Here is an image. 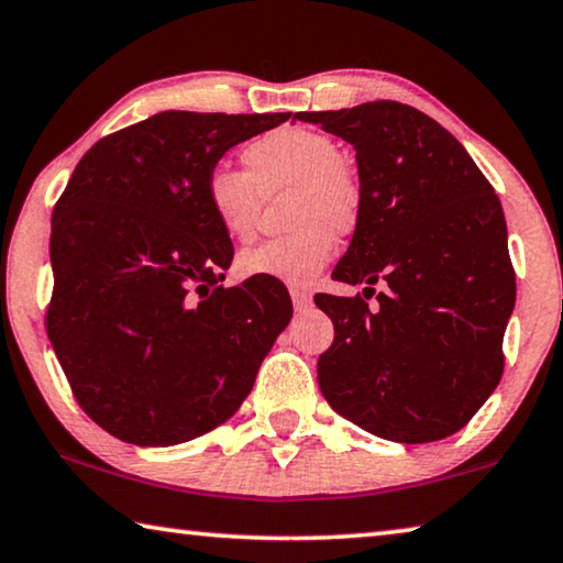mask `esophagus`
I'll list each match as a JSON object with an SVG mask.
<instances>
[{
    "label": "esophagus",
    "instance_id": "obj_1",
    "mask_svg": "<svg viewBox=\"0 0 563 563\" xmlns=\"http://www.w3.org/2000/svg\"><path fill=\"white\" fill-rule=\"evenodd\" d=\"M290 298H292V306L296 310H308L313 306V296H310V290L306 288H290Z\"/></svg>",
    "mask_w": 563,
    "mask_h": 563
}]
</instances>
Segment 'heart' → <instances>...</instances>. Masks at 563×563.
Here are the masks:
<instances>
[{
	"mask_svg": "<svg viewBox=\"0 0 563 563\" xmlns=\"http://www.w3.org/2000/svg\"><path fill=\"white\" fill-rule=\"evenodd\" d=\"M247 173L218 165L205 180V202L228 238L245 243L255 235L263 195L285 198V222L292 228L240 253L245 278L308 283L328 265L335 233L351 235L361 225L365 195L361 177L341 159V150L323 132L283 128L250 142L243 153Z\"/></svg>",
	"mask_w": 563,
	"mask_h": 563,
	"instance_id": "b5f03b06",
	"label": "heart"
}]
</instances>
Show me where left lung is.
Segmentation results:
<instances>
[{
	"label": "left lung",
	"mask_w": 563,
	"mask_h": 563,
	"mask_svg": "<svg viewBox=\"0 0 563 563\" xmlns=\"http://www.w3.org/2000/svg\"><path fill=\"white\" fill-rule=\"evenodd\" d=\"M355 150L365 195L333 278L378 280L376 308L316 296L333 320L318 383L335 413L378 439L431 443L461 431L504 373L516 302L506 218L466 147L418 112L380 100L296 112Z\"/></svg>",
	"instance_id": "left-lung-1"
}]
</instances>
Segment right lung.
<instances>
[{"label": "right lung", "instance_id": "1", "mask_svg": "<svg viewBox=\"0 0 563 563\" xmlns=\"http://www.w3.org/2000/svg\"><path fill=\"white\" fill-rule=\"evenodd\" d=\"M290 112L167 110L102 137L52 212L47 335L77 404L147 449L225 423L292 318L285 285H218L233 243L205 180L240 142Z\"/></svg>", "mask_w": 563, "mask_h": 563}]
</instances>
